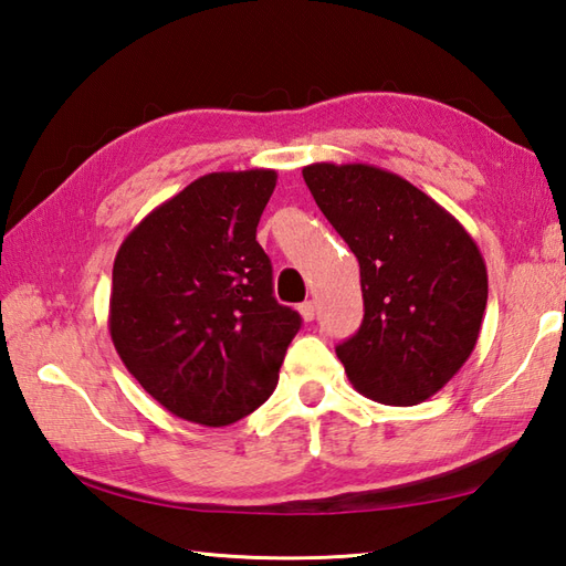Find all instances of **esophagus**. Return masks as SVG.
Returning a JSON list of instances; mask_svg holds the SVG:
<instances>
[{"instance_id": "esophagus-1", "label": "esophagus", "mask_w": 566, "mask_h": 566, "mask_svg": "<svg viewBox=\"0 0 566 566\" xmlns=\"http://www.w3.org/2000/svg\"><path fill=\"white\" fill-rule=\"evenodd\" d=\"M297 313L303 315L305 322H313L315 319V303H313V300H305V303H300Z\"/></svg>"}]
</instances>
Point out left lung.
I'll list each match as a JSON object with an SVG mask.
<instances>
[{
  "mask_svg": "<svg viewBox=\"0 0 566 566\" xmlns=\"http://www.w3.org/2000/svg\"><path fill=\"white\" fill-rule=\"evenodd\" d=\"M303 178L361 269L364 322L337 347L354 388L418 406L476 347L489 275L476 241L406 178L366 164H313Z\"/></svg>",
  "mask_w": 566,
  "mask_h": 566,
  "instance_id": "8db88e82",
  "label": "left lung"
}]
</instances>
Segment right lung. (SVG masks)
<instances>
[{
  "label": "right lung",
  "instance_id": "right-lung-1",
  "mask_svg": "<svg viewBox=\"0 0 566 566\" xmlns=\"http://www.w3.org/2000/svg\"><path fill=\"white\" fill-rule=\"evenodd\" d=\"M275 170L202 176L158 205L114 259L109 334L168 412L222 428L266 402L300 315L273 297L256 241Z\"/></svg>",
  "mask_w": 566,
  "mask_h": 566
}]
</instances>
